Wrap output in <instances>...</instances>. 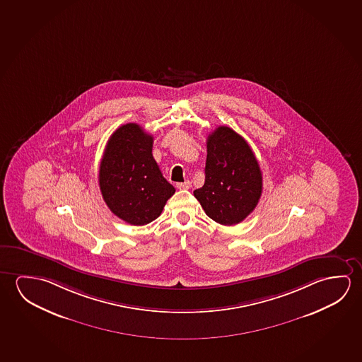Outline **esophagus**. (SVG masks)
Returning <instances> with one entry per match:
<instances>
[{"label":"esophagus","instance_id":"obj_1","mask_svg":"<svg viewBox=\"0 0 362 362\" xmlns=\"http://www.w3.org/2000/svg\"><path fill=\"white\" fill-rule=\"evenodd\" d=\"M176 187L178 189H189L191 187V182L189 181H185V182H178L176 184Z\"/></svg>","mask_w":362,"mask_h":362}]
</instances>
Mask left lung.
Instances as JSON below:
<instances>
[{"label":"left lung","instance_id":"1","mask_svg":"<svg viewBox=\"0 0 362 362\" xmlns=\"http://www.w3.org/2000/svg\"><path fill=\"white\" fill-rule=\"evenodd\" d=\"M205 184L194 195L207 216L221 225L241 223L258 205L263 177L247 141L229 127L207 137Z\"/></svg>","mask_w":362,"mask_h":362}]
</instances>
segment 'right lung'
I'll use <instances>...</instances> for the list:
<instances>
[{"instance_id":"obj_1","label":"right lung","mask_w":362,"mask_h":362,"mask_svg":"<svg viewBox=\"0 0 362 362\" xmlns=\"http://www.w3.org/2000/svg\"><path fill=\"white\" fill-rule=\"evenodd\" d=\"M152 146L153 137L142 127L127 123L110 136L104 149L99 187L110 211L128 224L153 221L176 191L162 176Z\"/></svg>"}]
</instances>
